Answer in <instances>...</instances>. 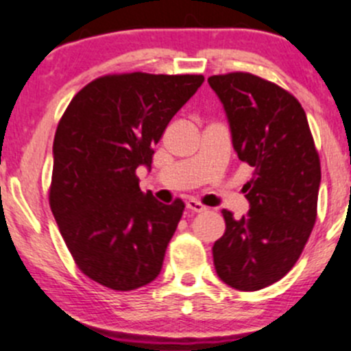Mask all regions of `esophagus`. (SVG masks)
Instances as JSON below:
<instances>
[{
    "label": "esophagus",
    "instance_id": "esophagus-1",
    "mask_svg": "<svg viewBox=\"0 0 351 351\" xmlns=\"http://www.w3.org/2000/svg\"><path fill=\"white\" fill-rule=\"evenodd\" d=\"M186 208H189L190 212H204L205 210L204 205H202L200 202H197V200H189V202H186Z\"/></svg>",
    "mask_w": 351,
    "mask_h": 351
}]
</instances>
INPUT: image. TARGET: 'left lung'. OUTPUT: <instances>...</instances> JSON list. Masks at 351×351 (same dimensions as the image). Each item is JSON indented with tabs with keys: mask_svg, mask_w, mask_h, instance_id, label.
<instances>
[{
	"mask_svg": "<svg viewBox=\"0 0 351 351\" xmlns=\"http://www.w3.org/2000/svg\"><path fill=\"white\" fill-rule=\"evenodd\" d=\"M208 84L224 105L238 158L253 168L244 185L247 214L222 210L215 271L232 289L253 292L285 277L313 232L319 154L306 112L284 88L250 73L210 76Z\"/></svg>",
	"mask_w": 351,
	"mask_h": 351,
	"instance_id": "8db88e82",
	"label": "left lung"
}]
</instances>
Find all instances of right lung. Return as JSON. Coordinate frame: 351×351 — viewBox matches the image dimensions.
Returning a JSON list of instances; mask_svg holds the SVG:
<instances>
[{
    "label": "right lung",
    "mask_w": 351,
    "mask_h": 351,
    "mask_svg": "<svg viewBox=\"0 0 351 351\" xmlns=\"http://www.w3.org/2000/svg\"><path fill=\"white\" fill-rule=\"evenodd\" d=\"M204 83L202 74L127 73L97 77L74 95L54 137L49 204L74 263L112 290L159 275L183 215L139 189L169 120Z\"/></svg>",
    "instance_id": "1"
}]
</instances>
